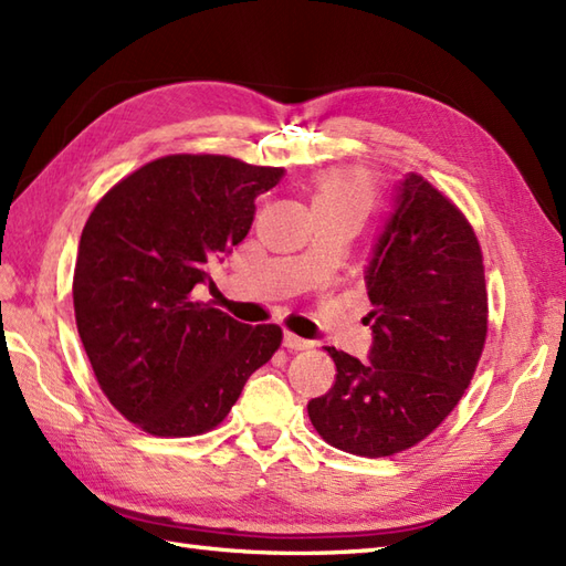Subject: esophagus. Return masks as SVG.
<instances>
[{
    "label": "esophagus",
    "instance_id": "34e87169",
    "mask_svg": "<svg viewBox=\"0 0 566 566\" xmlns=\"http://www.w3.org/2000/svg\"><path fill=\"white\" fill-rule=\"evenodd\" d=\"M284 347L292 349V352H304V349H311L313 343H311V339H304V337L294 335V333H286L284 335Z\"/></svg>",
    "mask_w": 566,
    "mask_h": 566
}]
</instances>
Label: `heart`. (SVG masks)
I'll return each instance as SVG.
<instances>
[{"mask_svg": "<svg viewBox=\"0 0 566 566\" xmlns=\"http://www.w3.org/2000/svg\"><path fill=\"white\" fill-rule=\"evenodd\" d=\"M378 197L376 180L364 168H331L313 180L315 212H357L366 217Z\"/></svg>", "mask_w": 566, "mask_h": 566, "instance_id": "heart-1", "label": "heart"}]
</instances>
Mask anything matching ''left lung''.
<instances>
[{"label":"left lung","mask_w":566,"mask_h":566,"mask_svg":"<svg viewBox=\"0 0 566 566\" xmlns=\"http://www.w3.org/2000/svg\"><path fill=\"white\" fill-rule=\"evenodd\" d=\"M369 361L327 347L335 384L308 402L315 431L364 458L424 441L461 402L488 339V284L470 221L427 178L407 174L366 270Z\"/></svg>","instance_id":"left-lung-1"}]
</instances>
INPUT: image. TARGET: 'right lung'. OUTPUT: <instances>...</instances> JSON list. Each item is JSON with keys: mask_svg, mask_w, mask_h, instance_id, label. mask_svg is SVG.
Listing matches in <instances>:
<instances>
[{"mask_svg": "<svg viewBox=\"0 0 566 566\" xmlns=\"http://www.w3.org/2000/svg\"><path fill=\"white\" fill-rule=\"evenodd\" d=\"M284 168L221 154H170L105 192L78 241L74 318L105 398L151 437L219 427L248 376L282 345L195 298L209 262L239 245L255 197Z\"/></svg>", "mask_w": 566, "mask_h": 566, "instance_id": "1", "label": "right lung"}]
</instances>
